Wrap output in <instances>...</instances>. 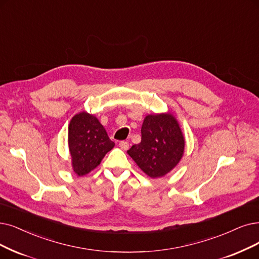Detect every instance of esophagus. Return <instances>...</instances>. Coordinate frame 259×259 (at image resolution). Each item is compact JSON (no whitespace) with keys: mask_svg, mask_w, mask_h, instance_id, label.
<instances>
[{"mask_svg":"<svg viewBox=\"0 0 259 259\" xmlns=\"http://www.w3.org/2000/svg\"><path fill=\"white\" fill-rule=\"evenodd\" d=\"M119 147H120L122 150L126 151V150H128V142H126V141H121V142L119 143Z\"/></svg>","mask_w":259,"mask_h":259,"instance_id":"obj_1","label":"esophagus"}]
</instances>
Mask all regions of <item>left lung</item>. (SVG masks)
Wrapping results in <instances>:
<instances>
[{
    "label": "left lung",
    "instance_id": "left-lung-1",
    "mask_svg": "<svg viewBox=\"0 0 259 259\" xmlns=\"http://www.w3.org/2000/svg\"><path fill=\"white\" fill-rule=\"evenodd\" d=\"M185 137L171 112L148 115L141 127V141L127 151L138 167L152 179L162 178L181 161Z\"/></svg>",
    "mask_w": 259,
    "mask_h": 259
}]
</instances>
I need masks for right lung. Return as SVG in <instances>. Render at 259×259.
Returning a JSON list of instances; mask_svg holds the SVG:
<instances>
[{
	"instance_id": "add662e5",
	"label": "right lung",
	"mask_w": 259,
	"mask_h": 259,
	"mask_svg": "<svg viewBox=\"0 0 259 259\" xmlns=\"http://www.w3.org/2000/svg\"><path fill=\"white\" fill-rule=\"evenodd\" d=\"M68 146L72 169L78 177H82L98 167L115 147V142L109 139L95 115L80 111L69 123Z\"/></svg>"
}]
</instances>
